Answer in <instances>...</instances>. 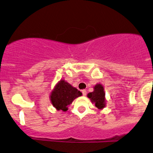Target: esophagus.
Masks as SVG:
<instances>
[{"mask_svg": "<svg viewBox=\"0 0 153 153\" xmlns=\"http://www.w3.org/2000/svg\"><path fill=\"white\" fill-rule=\"evenodd\" d=\"M82 95H83V96H86V94H87L86 90H85V89H83V90H82Z\"/></svg>", "mask_w": 153, "mask_h": 153, "instance_id": "34e87169", "label": "esophagus"}]
</instances>
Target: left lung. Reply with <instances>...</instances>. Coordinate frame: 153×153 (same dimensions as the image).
I'll use <instances>...</instances> for the list:
<instances>
[{
	"label": "left lung",
	"instance_id": "obj_1",
	"mask_svg": "<svg viewBox=\"0 0 153 153\" xmlns=\"http://www.w3.org/2000/svg\"><path fill=\"white\" fill-rule=\"evenodd\" d=\"M88 97L91 99V101L95 103V106L98 108H103L105 106V93L103 87L101 84L95 85L94 91L88 94Z\"/></svg>",
	"mask_w": 153,
	"mask_h": 153
}]
</instances>
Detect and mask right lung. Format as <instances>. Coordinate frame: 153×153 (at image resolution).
Instances as JSON below:
<instances>
[{"mask_svg": "<svg viewBox=\"0 0 153 153\" xmlns=\"http://www.w3.org/2000/svg\"><path fill=\"white\" fill-rule=\"evenodd\" d=\"M81 95L82 93L80 91L62 80L58 82L52 92L50 96L51 101L57 110L66 111L68 105Z\"/></svg>", "mask_w": 153, "mask_h": 153, "instance_id": "obj_1", "label": "right lung"}]
</instances>
